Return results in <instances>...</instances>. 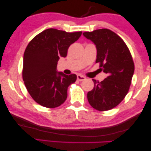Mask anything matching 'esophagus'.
<instances>
[{"instance_id": "obj_1", "label": "esophagus", "mask_w": 151, "mask_h": 151, "mask_svg": "<svg viewBox=\"0 0 151 151\" xmlns=\"http://www.w3.org/2000/svg\"><path fill=\"white\" fill-rule=\"evenodd\" d=\"M77 79H78V81H81L84 80L85 79H86V78L84 77V76H81V75H80V74H79V75L77 76Z\"/></svg>"}]
</instances>
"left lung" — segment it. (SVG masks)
<instances>
[{
    "mask_svg": "<svg viewBox=\"0 0 151 151\" xmlns=\"http://www.w3.org/2000/svg\"><path fill=\"white\" fill-rule=\"evenodd\" d=\"M83 36L92 41L97 49L96 63L107 73L101 82L92 80L93 90L88 92V102L94 109L109 110L122 102L129 90L134 65L124 41L108 29L84 32Z\"/></svg>",
    "mask_w": 151,
    "mask_h": 151,
    "instance_id": "obj_1",
    "label": "left lung"
}]
</instances>
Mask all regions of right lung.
I'll return each instance as SVG.
<instances>
[{"mask_svg":"<svg viewBox=\"0 0 151 151\" xmlns=\"http://www.w3.org/2000/svg\"><path fill=\"white\" fill-rule=\"evenodd\" d=\"M81 33L48 29L28 44L23 56V79L29 94L39 104L54 108L65 101L68 86L75 82L77 76L58 71L57 65Z\"/></svg>","mask_w":151,"mask_h":151,"instance_id":"right-lung-1","label":"right lung"}]
</instances>
